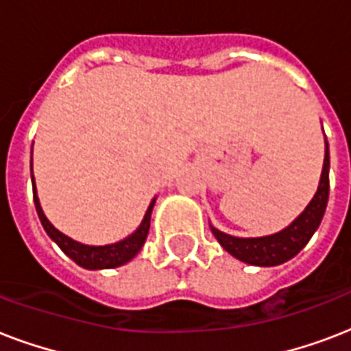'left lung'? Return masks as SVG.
Segmentation results:
<instances>
[{
	"label": "left lung",
	"instance_id": "1",
	"mask_svg": "<svg viewBox=\"0 0 351 351\" xmlns=\"http://www.w3.org/2000/svg\"><path fill=\"white\" fill-rule=\"evenodd\" d=\"M328 195H330V149H328L326 140L324 165H322L321 182L317 187L315 197L311 198V202L306 206L304 211L288 228H284L278 233L267 234V237L240 239V237L222 233L211 224L209 226H211L215 239L219 240L220 245L234 258L251 266H278L293 258L310 242L324 217Z\"/></svg>",
	"mask_w": 351,
	"mask_h": 351
}]
</instances>
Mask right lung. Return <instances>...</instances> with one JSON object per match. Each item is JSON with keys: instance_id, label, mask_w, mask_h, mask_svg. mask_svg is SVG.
<instances>
[{"instance_id": "obj_1", "label": "right lung", "mask_w": 351, "mask_h": 351, "mask_svg": "<svg viewBox=\"0 0 351 351\" xmlns=\"http://www.w3.org/2000/svg\"><path fill=\"white\" fill-rule=\"evenodd\" d=\"M32 193H34V206L36 211H38V217H40L41 220V226H43V230H45L47 234L60 245V250H62L65 255L71 256L78 266L85 267V269H111V267H118L121 266V264H127L131 258H134V256L138 255V251L142 250L145 239H147L149 226H151V213H153L154 202H156V198L151 200L147 211L143 215L142 224L138 226V230L132 234H129L127 239L107 245H87L82 244V242H76V240L73 239H69L67 234H63L62 231H58L56 228L49 222V219H47L45 213H43V209H41L40 206V198L36 195L34 176H32Z\"/></svg>"}]
</instances>
